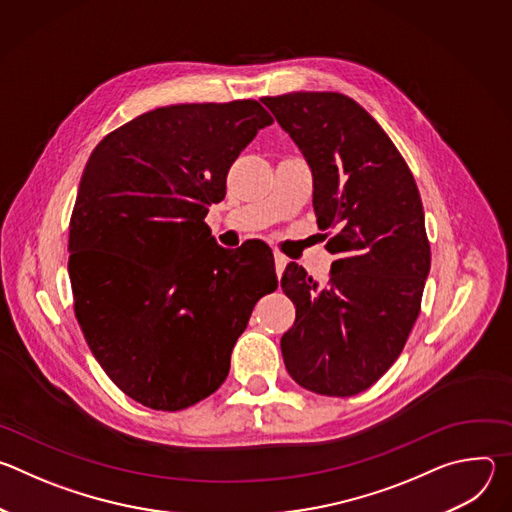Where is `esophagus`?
<instances>
[{
    "instance_id": "1",
    "label": "esophagus",
    "mask_w": 512,
    "mask_h": 512,
    "mask_svg": "<svg viewBox=\"0 0 512 512\" xmlns=\"http://www.w3.org/2000/svg\"><path fill=\"white\" fill-rule=\"evenodd\" d=\"M273 259H275V273H277V279L283 275V269H285V265H287V257L285 255H281V253H275L273 255Z\"/></svg>"
}]
</instances>
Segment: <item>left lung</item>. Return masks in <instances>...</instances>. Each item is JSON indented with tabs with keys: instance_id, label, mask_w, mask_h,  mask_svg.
Returning <instances> with one entry per match:
<instances>
[{
	"instance_id": "8db88e82",
	"label": "left lung",
	"mask_w": 512,
	"mask_h": 512,
	"mask_svg": "<svg viewBox=\"0 0 512 512\" xmlns=\"http://www.w3.org/2000/svg\"><path fill=\"white\" fill-rule=\"evenodd\" d=\"M314 180V212L334 229L336 255L320 285L289 263L281 277L296 322L281 336L298 385L350 397L377 383L401 354L429 275L425 216L413 174L383 127L340 93L263 97Z\"/></svg>"
}]
</instances>
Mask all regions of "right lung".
Listing matches in <instances>:
<instances>
[{"label": "right lung", "mask_w": 512, "mask_h": 512, "mask_svg": "<svg viewBox=\"0 0 512 512\" xmlns=\"http://www.w3.org/2000/svg\"><path fill=\"white\" fill-rule=\"evenodd\" d=\"M271 123L251 99L158 107L85 166L68 239L75 314L107 377L145 407L180 411L221 387L257 300L277 287L267 255L221 247L204 223Z\"/></svg>", "instance_id": "right-lung-1"}]
</instances>
